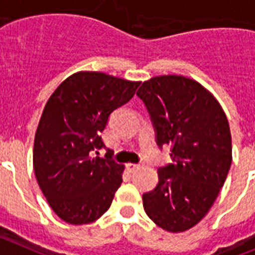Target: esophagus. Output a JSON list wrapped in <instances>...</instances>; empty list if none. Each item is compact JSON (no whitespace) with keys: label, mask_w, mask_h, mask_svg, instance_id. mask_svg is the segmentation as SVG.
Returning <instances> with one entry per match:
<instances>
[{"label":"esophagus","mask_w":255,"mask_h":255,"mask_svg":"<svg viewBox=\"0 0 255 255\" xmlns=\"http://www.w3.org/2000/svg\"><path fill=\"white\" fill-rule=\"evenodd\" d=\"M140 167H141V164H134V163H128V164H127V168H128V170H129L130 173H133L134 170H137Z\"/></svg>","instance_id":"obj_1"}]
</instances>
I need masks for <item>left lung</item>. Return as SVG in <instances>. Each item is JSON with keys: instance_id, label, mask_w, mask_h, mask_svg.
<instances>
[{"instance_id": "obj_1", "label": "left lung", "mask_w": 255, "mask_h": 255, "mask_svg": "<svg viewBox=\"0 0 255 255\" xmlns=\"http://www.w3.org/2000/svg\"><path fill=\"white\" fill-rule=\"evenodd\" d=\"M137 96L149 112L156 143L170 145L173 160L158 169L156 187L142 195L143 209L163 230L183 232L204 218L229 174V121L207 88L182 75L154 77Z\"/></svg>"}]
</instances>
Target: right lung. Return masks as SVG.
I'll list each match as a JSON object with an SVG mask.
<instances>
[{"instance_id": "1", "label": "right lung", "mask_w": 255, "mask_h": 255, "mask_svg": "<svg viewBox=\"0 0 255 255\" xmlns=\"http://www.w3.org/2000/svg\"><path fill=\"white\" fill-rule=\"evenodd\" d=\"M140 82L101 72H78L51 95L33 147L35 178L55 213L70 225L100 218L112 205L125 165L105 147L100 133L115 109L133 97Z\"/></svg>"}]
</instances>
